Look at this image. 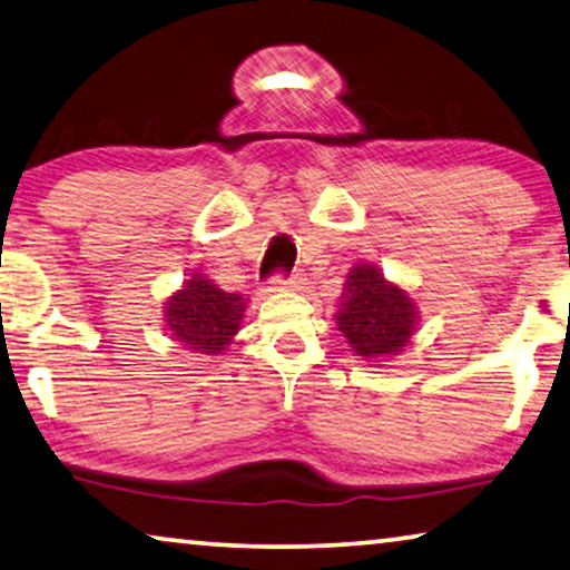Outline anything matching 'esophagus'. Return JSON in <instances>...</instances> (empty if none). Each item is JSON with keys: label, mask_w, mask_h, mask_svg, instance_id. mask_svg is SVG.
Masks as SVG:
<instances>
[{"label": "esophagus", "mask_w": 570, "mask_h": 570, "mask_svg": "<svg viewBox=\"0 0 570 570\" xmlns=\"http://www.w3.org/2000/svg\"><path fill=\"white\" fill-rule=\"evenodd\" d=\"M299 286H302V276H292V278L274 276L271 278V288H282V292H296Z\"/></svg>", "instance_id": "34e87169"}]
</instances>
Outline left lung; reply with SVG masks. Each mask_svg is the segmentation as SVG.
<instances>
[{
	"instance_id": "left-lung-1",
	"label": "left lung",
	"mask_w": 570,
	"mask_h": 570,
	"mask_svg": "<svg viewBox=\"0 0 570 570\" xmlns=\"http://www.w3.org/2000/svg\"><path fill=\"white\" fill-rule=\"evenodd\" d=\"M335 322L355 355L389 361L412 343L420 309L402 284L389 282L376 263L361 261L345 274Z\"/></svg>"
}]
</instances>
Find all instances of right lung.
Segmentation results:
<instances>
[{
    "label": "right lung",
    "mask_w": 570,
    "mask_h": 570,
    "mask_svg": "<svg viewBox=\"0 0 570 570\" xmlns=\"http://www.w3.org/2000/svg\"><path fill=\"white\" fill-rule=\"evenodd\" d=\"M245 309L248 299L243 294L223 292L194 271L164 302V322L176 343L202 355H219L240 333Z\"/></svg>",
    "instance_id": "right-lung-1"
}]
</instances>
